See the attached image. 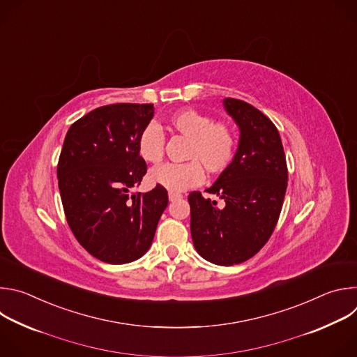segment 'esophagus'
<instances>
[{"label":"esophagus","instance_id":"obj_1","mask_svg":"<svg viewBox=\"0 0 357 357\" xmlns=\"http://www.w3.org/2000/svg\"><path fill=\"white\" fill-rule=\"evenodd\" d=\"M168 197H169V200L171 202H175V200H178V199H181L182 197V195L181 193H178V192H168Z\"/></svg>","mask_w":357,"mask_h":357}]
</instances>
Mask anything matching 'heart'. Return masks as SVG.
<instances>
[{
    "instance_id": "b5f03b06",
    "label": "heart",
    "mask_w": 357,
    "mask_h": 357,
    "mask_svg": "<svg viewBox=\"0 0 357 357\" xmlns=\"http://www.w3.org/2000/svg\"><path fill=\"white\" fill-rule=\"evenodd\" d=\"M175 132L189 138L183 164H165L149 172V179L171 192H183L205 179V167L212 175L222 174L231 164L236 151V135L223 121H213L195 109H182L168 119ZM165 137L155 123L148 124L138 135L139 157L149 164H158L164 157Z\"/></svg>"
}]
</instances>
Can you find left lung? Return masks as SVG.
I'll return each instance as SVG.
<instances>
[{
	"label": "left lung",
	"instance_id": "1",
	"mask_svg": "<svg viewBox=\"0 0 357 357\" xmlns=\"http://www.w3.org/2000/svg\"><path fill=\"white\" fill-rule=\"evenodd\" d=\"M226 113L240 130L231 164L206 189L225 200L188 196L192 241L205 260L218 266L240 264L268 241L278 222L288 171L281 137L273 121L243 100L225 98Z\"/></svg>",
	"mask_w": 357,
	"mask_h": 357
}]
</instances>
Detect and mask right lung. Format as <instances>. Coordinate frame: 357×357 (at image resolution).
Listing matches in <instances>:
<instances>
[{
  "label": "right lung",
  "mask_w": 357,
  "mask_h": 357,
  "mask_svg": "<svg viewBox=\"0 0 357 357\" xmlns=\"http://www.w3.org/2000/svg\"><path fill=\"white\" fill-rule=\"evenodd\" d=\"M154 105L98 107L73 123L58 164L62 205L77 241L100 261L138 260L154 240L168 192L130 193L146 174L137 141Z\"/></svg>",
  "instance_id": "1"
}]
</instances>
